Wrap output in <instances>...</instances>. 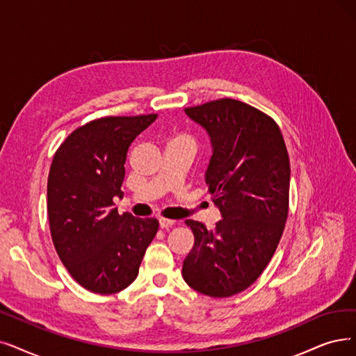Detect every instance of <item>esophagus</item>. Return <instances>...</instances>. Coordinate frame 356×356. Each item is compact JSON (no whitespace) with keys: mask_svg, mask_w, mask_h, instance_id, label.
Returning <instances> with one entry per match:
<instances>
[{"mask_svg":"<svg viewBox=\"0 0 356 356\" xmlns=\"http://www.w3.org/2000/svg\"><path fill=\"white\" fill-rule=\"evenodd\" d=\"M175 225V222L174 220H170V219H159V226L162 227V229H168V227H170V226H174Z\"/></svg>","mask_w":356,"mask_h":356,"instance_id":"esophagus-1","label":"esophagus"}]
</instances>
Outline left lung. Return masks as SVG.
Returning <instances> with one entry per match:
<instances>
[{
    "label": "left lung",
    "instance_id": "left-lung-1",
    "mask_svg": "<svg viewBox=\"0 0 356 356\" xmlns=\"http://www.w3.org/2000/svg\"><path fill=\"white\" fill-rule=\"evenodd\" d=\"M207 131L206 184L222 219L215 229L186 220L194 247L182 277L200 293L226 298L257 280L277 248L289 207L291 165L277 124L235 99L186 108Z\"/></svg>",
    "mask_w": 356,
    "mask_h": 356
}]
</instances>
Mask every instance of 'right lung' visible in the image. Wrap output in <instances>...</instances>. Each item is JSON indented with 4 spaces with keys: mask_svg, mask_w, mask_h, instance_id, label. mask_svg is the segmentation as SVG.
<instances>
[{
    "mask_svg": "<svg viewBox=\"0 0 356 356\" xmlns=\"http://www.w3.org/2000/svg\"><path fill=\"white\" fill-rule=\"evenodd\" d=\"M158 118L105 117L79 127L56 150L48 177L54 247L68 273L95 293L125 289L138 275L159 222L118 215L125 159L133 140Z\"/></svg>",
    "mask_w": 356,
    "mask_h": 356,
    "instance_id": "1",
    "label": "right lung"
}]
</instances>
